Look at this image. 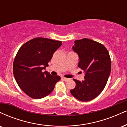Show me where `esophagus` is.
Listing matches in <instances>:
<instances>
[{"label": "esophagus", "instance_id": "esophagus-1", "mask_svg": "<svg viewBox=\"0 0 127 127\" xmlns=\"http://www.w3.org/2000/svg\"><path fill=\"white\" fill-rule=\"evenodd\" d=\"M62 79H63V80H64L65 82H67V81H68L69 80V79H67V78H65V77H62Z\"/></svg>", "mask_w": 127, "mask_h": 127}]
</instances>
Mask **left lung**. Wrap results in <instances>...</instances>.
Here are the masks:
<instances>
[{"label": "left lung", "instance_id": "left-lung-1", "mask_svg": "<svg viewBox=\"0 0 127 127\" xmlns=\"http://www.w3.org/2000/svg\"><path fill=\"white\" fill-rule=\"evenodd\" d=\"M73 50L78 54V67L85 72V80L74 79L76 87L70 93L80 101L96 97L107 83L111 70L109 52L103 45L88 38L74 41Z\"/></svg>", "mask_w": 127, "mask_h": 127}]
</instances>
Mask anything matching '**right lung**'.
<instances>
[{"label":"right lung","instance_id":"obj_1","mask_svg":"<svg viewBox=\"0 0 127 127\" xmlns=\"http://www.w3.org/2000/svg\"><path fill=\"white\" fill-rule=\"evenodd\" d=\"M62 42L44 38H35L21 46L15 58L13 75L19 88L35 99L47 96L60 80L45 71L54 52Z\"/></svg>","mask_w":127,"mask_h":127}]
</instances>
